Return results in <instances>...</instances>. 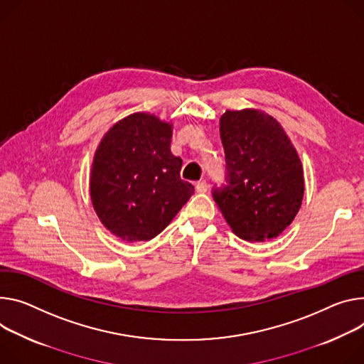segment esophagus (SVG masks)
Returning a JSON list of instances; mask_svg holds the SVG:
<instances>
[{
	"label": "esophagus",
	"mask_w": 364,
	"mask_h": 364,
	"mask_svg": "<svg viewBox=\"0 0 364 364\" xmlns=\"http://www.w3.org/2000/svg\"><path fill=\"white\" fill-rule=\"evenodd\" d=\"M196 191L197 193H206L208 191V183L206 181H197L196 183Z\"/></svg>",
	"instance_id": "obj_1"
}]
</instances>
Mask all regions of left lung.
I'll return each instance as SVG.
<instances>
[{
    "label": "left lung",
    "instance_id": "8db88e82",
    "mask_svg": "<svg viewBox=\"0 0 364 364\" xmlns=\"http://www.w3.org/2000/svg\"><path fill=\"white\" fill-rule=\"evenodd\" d=\"M226 184L213 199L232 232L251 242L279 237L304 199V170L280 123L267 113L226 110L220 117Z\"/></svg>",
    "mask_w": 364,
    "mask_h": 364
}]
</instances>
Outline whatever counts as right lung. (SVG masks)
<instances>
[{"label": "right lung", "instance_id": "obj_1", "mask_svg": "<svg viewBox=\"0 0 364 364\" xmlns=\"http://www.w3.org/2000/svg\"><path fill=\"white\" fill-rule=\"evenodd\" d=\"M173 124L149 113L119 120L98 145L90 177L97 216L123 241H149L194 194L171 154Z\"/></svg>", "mask_w": 364, "mask_h": 364}]
</instances>
